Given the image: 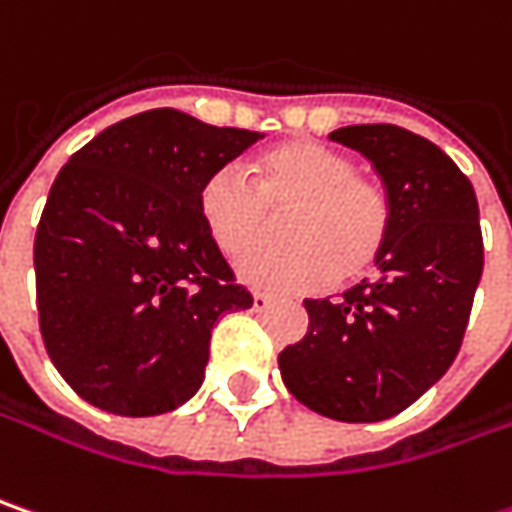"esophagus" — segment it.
Listing matches in <instances>:
<instances>
[{"label": "esophagus", "instance_id": "esophagus-1", "mask_svg": "<svg viewBox=\"0 0 512 512\" xmlns=\"http://www.w3.org/2000/svg\"><path fill=\"white\" fill-rule=\"evenodd\" d=\"M272 304H275V301H272V298H269L266 292H255V295H252V307H255V313H263V310H269Z\"/></svg>", "mask_w": 512, "mask_h": 512}]
</instances>
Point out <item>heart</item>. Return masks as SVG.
Here are the masks:
<instances>
[{
	"label": "heart",
	"instance_id": "b5f03b06",
	"mask_svg": "<svg viewBox=\"0 0 512 512\" xmlns=\"http://www.w3.org/2000/svg\"><path fill=\"white\" fill-rule=\"evenodd\" d=\"M255 188L234 170L211 173L196 196L202 226L231 260L252 255L284 223L286 246L249 257L243 281L272 292H301L371 275L388 249L394 202L356 162L313 138H289L252 162Z\"/></svg>",
	"mask_w": 512,
	"mask_h": 512
}]
</instances>
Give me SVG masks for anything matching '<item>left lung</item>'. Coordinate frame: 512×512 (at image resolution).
Here are the masks:
<instances>
[{"instance_id":"8db88e82","label":"left lung","mask_w":512,"mask_h":512,"mask_svg":"<svg viewBox=\"0 0 512 512\" xmlns=\"http://www.w3.org/2000/svg\"><path fill=\"white\" fill-rule=\"evenodd\" d=\"M359 150L394 202L376 281L304 301L310 327L281 350L289 394L342 423H376L423 397L455 362L484 269L478 199L429 138L394 124L330 133Z\"/></svg>"}]
</instances>
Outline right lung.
I'll list each match as a JSON object with an SVG mask.
<instances>
[{
  "label": "right lung",
  "instance_id": "add662e5",
  "mask_svg": "<svg viewBox=\"0 0 512 512\" xmlns=\"http://www.w3.org/2000/svg\"><path fill=\"white\" fill-rule=\"evenodd\" d=\"M260 133L179 109L124 118L57 173L34 237L48 356L92 406L153 417L199 391L217 318L252 292L202 226V182Z\"/></svg>",
  "mask_w": 512,
  "mask_h": 512
}]
</instances>
